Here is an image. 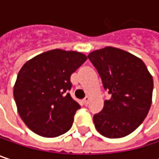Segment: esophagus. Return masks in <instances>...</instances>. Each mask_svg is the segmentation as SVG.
<instances>
[{
	"label": "esophagus",
	"mask_w": 159,
	"mask_h": 159,
	"mask_svg": "<svg viewBox=\"0 0 159 159\" xmlns=\"http://www.w3.org/2000/svg\"><path fill=\"white\" fill-rule=\"evenodd\" d=\"M89 100H90V98H89V97H85V98L83 99V101H82V102H83V104H84V106H86V105L89 103Z\"/></svg>",
	"instance_id": "esophagus-1"
}]
</instances>
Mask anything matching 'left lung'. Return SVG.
<instances>
[{"mask_svg":"<svg viewBox=\"0 0 159 159\" xmlns=\"http://www.w3.org/2000/svg\"><path fill=\"white\" fill-rule=\"evenodd\" d=\"M100 75L111 98L93 117L98 132L108 138L124 137L143 121L150 110L153 78L143 61L113 47L92 51L87 56Z\"/></svg>","mask_w":159,"mask_h":159,"instance_id":"1","label":"left lung"}]
</instances>
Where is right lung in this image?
Wrapping results in <instances>:
<instances>
[{"instance_id": "obj_1", "label": "right lung", "mask_w": 159, "mask_h": 159, "mask_svg": "<svg viewBox=\"0 0 159 159\" xmlns=\"http://www.w3.org/2000/svg\"><path fill=\"white\" fill-rule=\"evenodd\" d=\"M77 51L52 49L26 61L18 73L14 97L26 126L44 137L68 132L80 105L68 93L71 75L86 61Z\"/></svg>"}]
</instances>
